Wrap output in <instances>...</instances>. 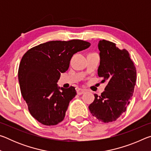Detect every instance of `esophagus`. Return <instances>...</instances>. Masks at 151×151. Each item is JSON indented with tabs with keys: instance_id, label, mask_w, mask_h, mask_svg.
Instances as JSON below:
<instances>
[{
	"instance_id": "1",
	"label": "esophagus",
	"mask_w": 151,
	"mask_h": 151,
	"mask_svg": "<svg viewBox=\"0 0 151 151\" xmlns=\"http://www.w3.org/2000/svg\"><path fill=\"white\" fill-rule=\"evenodd\" d=\"M76 93H77V94L80 95V94H83L85 93V89L78 88L76 89Z\"/></svg>"
}]
</instances>
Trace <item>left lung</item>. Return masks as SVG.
<instances>
[{
    "instance_id": "obj_1",
    "label": "left lung",
    "mask_w": 151,
    "mask_h": 151,
    "mask_svg": "<svg viewBox=\"0 0 151 151\" xmlns=\"http://www.w3.org/2000/svg\"><path fill=\"white\" fill-rule=\"evenodd\" d=\"M100 65L98 75L106 82L101 96L94 94V100L88 106L93 116L103 122L115 121L126 111L131 101L137 80V70L125 49H119L115 43L100 40Z\"/></svg>"
}]
</instances>
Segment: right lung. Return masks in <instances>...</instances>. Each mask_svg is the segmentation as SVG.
Wrapping results in <instances>:
<instances>
[{"mask_svg":"<svg viewBox=\"0 0 151 151\" xmlns=\"http://www.w3.org/2000/svg\"><path fill=\"white\" fill-rule=\"evenodd\" d=\"M90 46L81 40H55L30 48L22 57L18 73L20 91L30 114L41 124L51 126L63 121L76 92L74 86L60 87L57 82L73 55Z\"/></svg>","mask_w":151,"mask_h":151,"instance_id":"add662e5","label":"right lung"}]
</instances>
